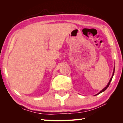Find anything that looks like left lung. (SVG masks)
<instances>
[{
    "label": "left lung",
    "mask_w": 123,
    "mask_h": 123,
    "mask_svg": "<svg viewBox=\"0 0 123 123\" xmlns=\"http://www.w3.org/2000/svg\"><path fill=\"white\" fill-rule=\"evenodd\" d=\"M114 69H115V67H114V69H113V74H112V77L111 78V79H110V81H109V83H108V84L107 85V86H106L105 88H103V89H102V90L101 91H100L98 93H97V94H95V95H98V94H99L100 93H102V92H104L105 91L106 89L107 88H108V87L109 86V85H110V82H111V80H112V78H113V75H114Z\"/></svg>",
    "instance_id": "1"
}]
</instances>
